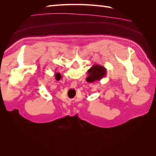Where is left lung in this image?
I'll return each instance as SVG.
<instances>
[{"mask_svg": "<svg viewBox=\"0 0 156 156\" xmlns=\"http://www.w3.org/2000/svg\"><path fill=\"white\" fill-rule=\"evenodd\" d=\"M88 77L86 78L88 83H94L96 81H100L105 77L107 75V69L99 64H94L88 70Z\"/></svg>", "mask_w": 156, "mask_h": 156, "instance_id": "8db88e82", "label": "left lung"}]
</instances>
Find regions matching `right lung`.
I'll list each match as a JSON object with an SVG mask.
<instances>
[{
  "mask_svg": "<svg viewBox=\"0 0 156 156\" xmlns=\"http://www.w3.org/2000/svg\"><path fill=\"white\" fill-rule=\"evenodd\" d=\"M55 76L56 77V79L58 80V81H59V80L61 79V75L59 73H56L55 75Z\"/></svg>",
  "mask_w": 156,
  "mask_h": 156,
  "instance_id": "obj_1",
  "label": "right lung"
}]
</instances>
